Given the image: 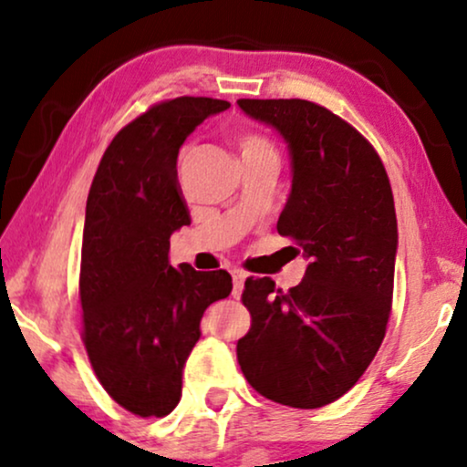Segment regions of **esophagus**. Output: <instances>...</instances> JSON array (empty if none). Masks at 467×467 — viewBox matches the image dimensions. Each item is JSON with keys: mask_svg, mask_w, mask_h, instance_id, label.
Wrapping results in <instances>:
<instances>
[{"mask_svg": "<svg viewBox=\"0 0 467 467\" xmlns=\"http://www.w3.org/2000/svg\"><path fill=\"white\" fill-rule=\"evenodd\" d=\"M244 283H245V274L244 272H233V296L239 297L241 291H244Z\"/></svg>", "mask_w": 467, "mask_h": 467, "instance_id": "34e87169", "label": "esophagus"}]
</instances>
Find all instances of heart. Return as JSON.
<instances>
[{
  "label": "heart",
  "instance_id": "b5f03b06",
  "mask_svg": "<svg viewBox=\"0 0 467 467\" xmlns=\"http://www.w3.org/2000/svg\"><path fill=\"white\" fill-rule=\"evenodd\" d=\"M241 156H252V154H274L272 143L267 139L256 137V134H245L239 139Z\"/></svg>",
  "mask_w": 467,
  "mask_h": 467
}]
</instances>
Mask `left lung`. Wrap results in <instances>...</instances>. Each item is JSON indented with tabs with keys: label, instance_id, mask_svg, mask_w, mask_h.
Returning <instances> with one entry per match:
<instances>
[{
	"label": "left lung",
	"instance_id": "8db88e82",
	"mask_svg": "<svg viewBox=\"0 0 467 467\" xmlns=\"http://www.w3.org/2000/svg\"><path fill=\"white\" fill-rule=\"evenodd\" d=\"M237 104L287 143L291 191L276 228L308 258L289 291L245 280L252 326L237 344L241 372L269 400L319 409L355 387L383 344L398 252L391 184L372 145L324 106Z\"/></svg>",
	"mask_w": 467,
	"mask_h": 467
}]
</instances>
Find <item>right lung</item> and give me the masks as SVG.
<instances>
[{"label": "right lung", "instance_id": "add662e5", "mask_svg": "<svg viewBox=\"0 0 467 467\" xmlns=\"http://www.w3.org/2000/svg\"><path fill=\"white\" fill-rule=\"evenodd\" d=\"M223 99L176 98L151 106L112 139L87 200L82 233V339L112 400L141 418L171 413L184 363L213 302L228 297L223 269L171 267L170 237L189 226L178 151Z\"/></svg>", "mask_w": 467, "mask_h": 467}]
</instances>
